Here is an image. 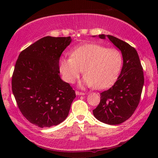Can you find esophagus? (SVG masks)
Masks as SVG:
<instances>
[{
    "instance_id": "esophagus-1",
    "label": "esophagus",
    "mask_w": 158,
    "mask_h": 158,
    "mask_svg": "<svg viewBox=\"0 0 158 158\" xmlns=\"http://www.w3.org/2000/svg\"><path fill=\"white\" fill-rule=\"evenodd\" d=\"M76 95H84L85 93H83V92H79V91H78V90H76Z\"/></svg>"
}]
</instances>
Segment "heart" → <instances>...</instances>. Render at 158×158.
<instances>
[{"mask_svg": "<svg viewBox=\"0 0 158 158\" xmlns=\"http://www.w3.org/2000/svg\"><path fill=\"white\" fill-rule=\"evenodd\" d=\"M122 63L119 50L93 43L77 47L71 52L70 57H61L59 68L64 79L69 84L79 78L84 69L83 85L105 89L117 78Z\"/></svg>", "mask_w": 158, "mask_h": 158, "instance_id": "1", "label": "heart"}]
</instances>
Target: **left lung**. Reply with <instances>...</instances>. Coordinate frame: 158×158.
Listing matches in <instances>:
<instances>
[{"mask_svg":"<svg viewBox=\"0 0 158 158\" xmlns=\"http://www.w3.org/2000/svg\"><path fill=\"white\" fill-rule=\"evenodd\" d=\"M109 38L121 50L123 64L121 74L113 86L100 93V102L93 109V115L109 125H118L132 116L139 103L144 77L139 57L135 48L116 37L99 35Z\"/></svg>","mask_w":158,"mask_h":158,"instance_id":"obj_1","label":"left lung"}]
</instances>
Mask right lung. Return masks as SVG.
I'll use <instances>...</instances> for the list:
<instances>
[{
  "label": "right lung",
  "mask_w": 158,
  "mask_h": 158,
  "mask_svg": "<svg viewBox=\"0 0 158 158\" xmlns=\"http://www.w3.org/2000/svg\"><path fill=\"white\" fill-rule=\"evenodd\" d=\"M71 41L70 37H42L23 50L16 62L12 93L23 116L40 127L65 121L76 97L59 75L60 57Z\"/></svg>",
  "instance_id": "right-lung-1"
}]
</instances>
